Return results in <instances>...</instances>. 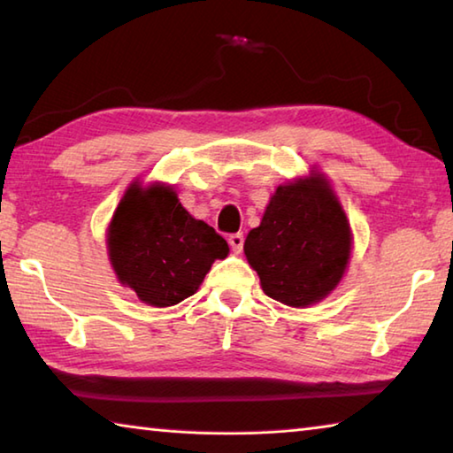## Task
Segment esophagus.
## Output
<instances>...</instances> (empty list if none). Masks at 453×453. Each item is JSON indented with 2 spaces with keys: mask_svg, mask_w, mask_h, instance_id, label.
<instances>
[{
  "mask_svg": "<svg viewBox=\"0 0 453 453\" xmlns=\"http://www.w3.org/2000/svg\"><path fill=\"white\" fill-rule=\"evenodd\" d=\"M227 243H229V248H232V251L234 254H240V251L243 250V234H232L227 237Z\"/></svg>",
  "mask_w": 453,
  "mask_h": 453,
  "instance_id": "1",
  "label": "esophagus"
}]
</instances>
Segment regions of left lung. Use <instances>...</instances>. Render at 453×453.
<instances>
[{"instance_id":"8db88e82","label":"left lung","mask_w":453,"mask_h":453,"mask_svg":"<svg viewBox=\"0 0 453 453\" xmlns=\"http://www.w3.org/2000/svg\"><path fill=\"white\" fill-rule=\"evenodd\" d=\"M349 250L346 213L319 175L275 189L243 243L265 296L294 308L324 300L346 272Z\"/></svg>"}]
</instances>
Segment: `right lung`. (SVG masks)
I'll list each match as a JSON object with an SVG mask.
<instances>
[{"label":"right lung","mask_w":453,"mask_h":453,"mask_svg":"<svg viewBox=\"0 0 453 453\" xmlns=\"http://www.w3.org/2000/svg\"><path fill=\"white\" fill-rule=\"evenodd\" d=\"M107 250L121 283L142 302L167 308L194 296L227 243L194 219L172 188L134 186L113 213Z\"/></svg>","instance_id":"1"}]
</instances>
